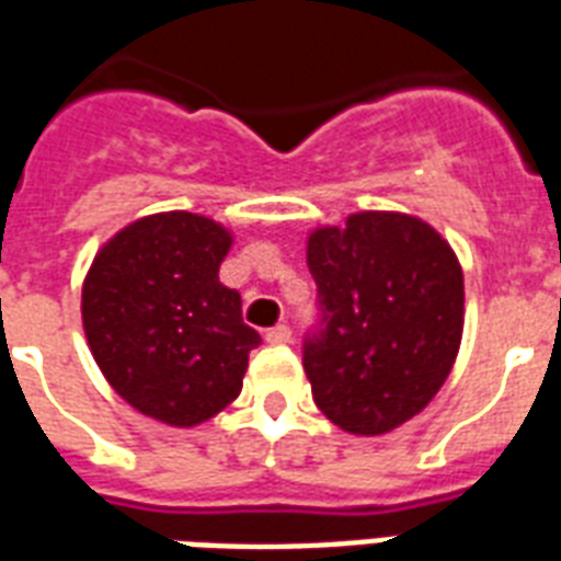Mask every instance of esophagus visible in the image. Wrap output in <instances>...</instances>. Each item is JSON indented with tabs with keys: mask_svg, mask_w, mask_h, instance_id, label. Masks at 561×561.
<instances>
[{
	"mask_svg": "<svg viewBox=\"0 0 561 561\" xmlns=\"http://www.w3.org/2000/svg\"><path fill=\"white\" fill-rule=\"evenodd\" d=\"M267 344H288L290 341V329L285 327V323H279V327L267 329Z\"/></svg>",
	"mask_w": 561,
	"mask_h": 561,
	"instance_id": "1",
	"label": "esophagus"
}]
</instances>
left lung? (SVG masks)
Returning a JSON list of instances; mask_svg holds the SVG:
<instances>
[{"instance_id": "8db88e82", "label": "left lung", "mask_w": 561, "mask_h": 561, "mask_svg": "<svg viewBox=\"0 0 561 561\" xmlns=\"http://www.w3.org/2000/svg\"><path fill=\"white\" fill-rule=\"evenodd\" d=\"M320 329L302 344L314 403L353 435H385L438 394L459 356L465 276L421 217L350 214L309 234Z\"/></svg>"}]
</instances>
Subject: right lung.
<instances>
[{"mask_svg": "<svg viewBox=\"0 0 561 561\" xmlns=\"http://www.w3.org/2000/svg\"><path fill=\"white\" fill-rule=\"evenodd\" d=\"M232 232L211 217L164 211L119 229L81 285V323L102 376L128 405L196 426L241 394L262 335L241 294L220 282Z\"/></svg>", "mask_w": 561, "mask_h": 561, "instance_id": "right-lung-1", "label": "right lung"}]
</instances>
